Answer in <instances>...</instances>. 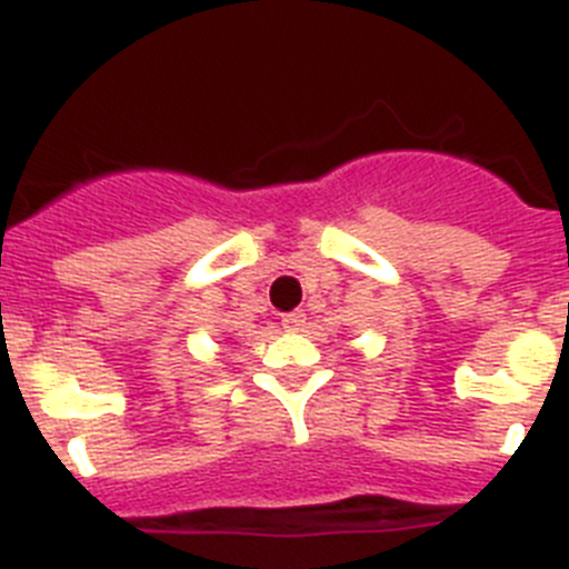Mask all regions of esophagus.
I'll return each mask as SVG.
<instances>
[{
	"label": "esophagus",
	"mask_w": 569,
	"mask_h": 569,
	"mask_svg": "<svg viewBox=\"0 0 569 569\" xmlns=\"http://www.w3.org/2000/svg\"><path fill=\"white\" fill-rule=\"evenodd\" d=\"M303 326H306L303 309H295V312L283 315V329H289V332H298V329H303Z\"/></svg>",
	"instance_id": "34e87169"
}]
</instances>
